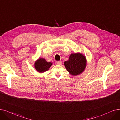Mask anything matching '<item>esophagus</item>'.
<instances>
[{"mask_svg":"<svg viewBox=\"0 0 120 120\" xmlns=\"http://www.w3.org/2000/svg\"><path fill=\"white\" fill-rule=\"evenodd\" d=\"M61 63H62L61 61H57V64H61Z\"/></svg>","mask_w":120,"mask_h":120,"instance_id":"esophagus-1","label":"esophagus"}]
</instances>
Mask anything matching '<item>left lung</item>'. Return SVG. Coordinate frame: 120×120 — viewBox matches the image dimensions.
<instances>
[{
  "label": "left lung",
  "instance_id": "left-lung-1",
  "mask_svg": "<svg viewBox=\"0 0 120 120\" xmlns=\"http://www.w3.org/2000/svg\"><path fill=\"white\" fill-rule=\"evenodd\" d=\"M86 60L85 56L79 53L73 54L70 56L69 60L64 62L67 70L72 75H78L85 69Z\"/></svg>",
  "mask_w": 120,
  "mask_h": 120
}]
</instances>
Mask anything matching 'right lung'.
<instances>
[{"label": "right lung", "instance_id": "1", "mask_svg": "<svg viewBox=\"0 0 120 120\" xmlns=\"http://www.w3.org/2000/svg\"><path fill=\"white\" fill-rule=\"evenodd\" d=\"M52 64L47 62L44 59H39L35 64L36 69L39 72H44L47 71Z\"/></svg>", "mask_w": 120, "mask_h": 120}]
</instances>
